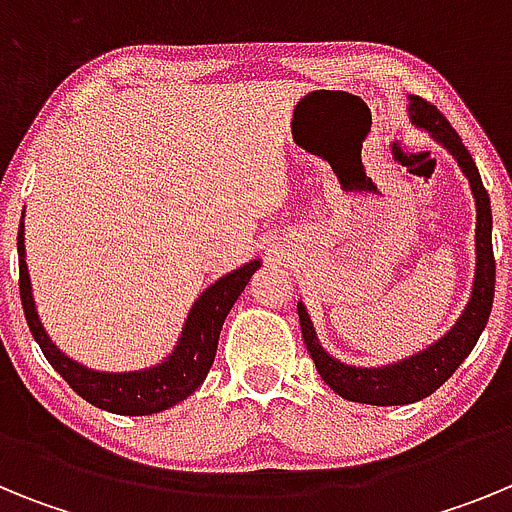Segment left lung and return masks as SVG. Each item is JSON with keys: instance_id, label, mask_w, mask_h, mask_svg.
<instances>
[{"instance_id": "1", "label": "left lung", "mask_w": 512, "mask_h": 512, "mask_svg": "<svg viewBox=\"0 0 512 512\" xmlns=\"http://www.w3.org/2000/svg\"><path fill=\"white\" fill-rule=\"evenodd\" d=\"M408 115L415 128L425 130L438 146H443L454 156V161L469 179V187H472L474 207H477V228H474V256L477 259H474V282L467 307L461 310L459 320L438 341L425 346L418 354L382 366H356L346 364V361L336 359V356L325 351L323 343L318 341L310 312L302 302H297L302 338H305L307 351H310L312 361L318 366V374L323 377V382L328 384L330 390L338 392L343 400L382 405V408L384 405H410V402L433 395L459 369L461 361L472 354V348L477 346L479 336H482V330L490 320L492 297H495L490 194L482 184L477 164L469 156L467 146L461 143L459 133L451 128L449 120L433 104L410 94Z\"/></svg>"}]
</instances>
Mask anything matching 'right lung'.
I'll return each instance as SVG.
<instances>
[{
    "label": "right lung",
    "mask_w": 512,
    "mask_h": 512,
    "mask_svg": "<svg viewBox=\"0 0 512 512\" xmlns=\"http://www.w3.org/2000/svg\"><path fill=\"white\" fill-rule=\"evenodd\" d=\"M17 256H20L22 310H25L30 333L43 356L69 382L76 395L92 402L94 408L115 415H153L187 400L210 372L212 361H215L217 338H220L230 307L241 297L248 279L261 269V259H253L217 279L205 292H200V297L189 307L182 333L176 338L171 354L164 356V361L146 366V369H135V372H99V369L84 366L81 361L63 354L40 323L25 261V223L22 220L20 230H17Z\"/></svg>",
    "instance_id": "right-lung-1"
}]
</instances>
